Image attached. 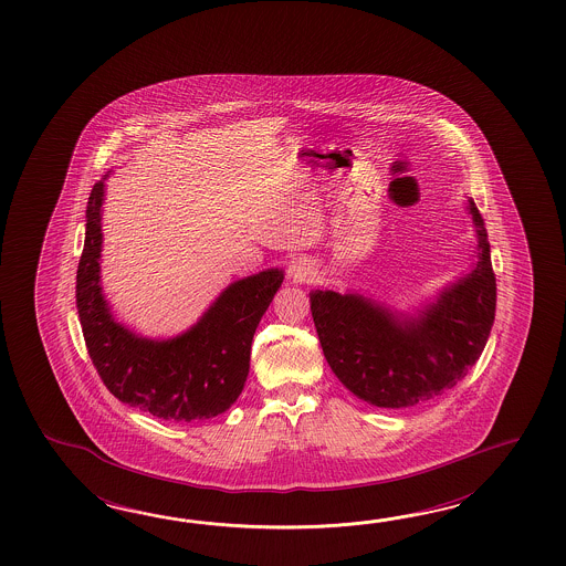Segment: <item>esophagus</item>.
I'll use <instances>...</instances> for the list:
<instances>
[{
	"label": "esophagus",
	"instance_id": "34e87169",
	"mask_svg": "<svg viewBox=\"0 0 566 566\" xmlns=\"http://www.w3.org/2000/svg\"><path fill=\"white\" fill-rule=\"evenodd\" d=\"M289 276L294 280V282H308L311 277L314 276V268L308 260H304V258H298V260H294L292 264L289 265Z\"/></svg>",
	"mask_w": 566,
	"mask_h": 566
}]
</instances>
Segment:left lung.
Wrapping results in <instances>:
<instances>
[{
	"mask_svg": "<svg viewBox=\"0 0 566 566\" xmlns=\"http://www.w3.org/2000/svg\"><path fill=\"white\" fill-rule=\"evenodd\" d=\"M478 262L415 314L359 292L313 290L311 313L340 384L377 408H412L454 388L475 365L495 318V274L483 217L467 197Z\"/></svg>",
	"mask_w": 566,
	"mask_h": 566,
	"instance_id": "1",
	"label": "left lung"
}]
</instances>
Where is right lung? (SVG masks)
I'll return each instance as SVG.
<instances>
[{"label":"right lung","mask_w":566,"mask_h":566,"mask_svg":"<svg viewBox=\"0 0 566 566\" xmlns=\"http://www.w3.org/2000/svg\"><path fill=\"white\" fill-rule=\"evenodd\" d=\"M107 175L87 202L85 245L76 270V311L88 357L119 402L170 422L223 415L250 374L255 328L282 286L270 268L227 286L207 313L170 339H148L117 323L101 289V207Z\"/></svg>","instance_id":"add662e5"}]
</instances>
